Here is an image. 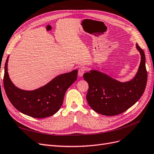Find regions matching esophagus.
Returning <instances> with one entry per match:
<instances>
[{
    "label": "esophagus",
    "instance_id": "obj_1",
    "mask_svg": "<svg viewBox=\"0 0 154 154\" xmlns=\"http://www.w3.org/2000/svg\"><path fill=\"white\" fill-rule=\"evenodd\" d=\"M85 71H86V69L84 68H79V70L78 71V75L80 77H82L83 75V74L84 73V72H85Z\"/></svg>",
    "mask_w": 154,
    "mask_h": 154
}]
</instances>
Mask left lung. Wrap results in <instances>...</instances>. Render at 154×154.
I'll return each mask as SVG.
<instances>
[{"label":"left lung","instance_id":"left-lung-1","mask_svg":"<svg viewBox=\"0 0 154 154\" xmlns=\"http://www.w3.org/2000/svg\"><path fill=\"white\" fill-rule=\"evenodd\" d=\"M141 60L132 80L121 82L102 72L91 70L83 77L89 85L86 99L93 110L106 116H115L127 111L141 98L147 82L145 55L136 44Z\"/></svg>","mask_w":154,"mask_h":154}]
</instances>
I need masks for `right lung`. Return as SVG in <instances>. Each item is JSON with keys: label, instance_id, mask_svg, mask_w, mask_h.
Wrapping results in <instances>:
<instances>
[{"label": "right lung", "instance_id": "right-lung-1", "mask_svg": "<svg viewBox=\"0 0 154 154\" xmlns=\"http://www.w3.org/2000/svg\"><path fill=\"white\" fill-rule=\"evenodd\" d=\"M8 61L4 66V87L9 101L17 110L36 118L52 116L61 108L68 88L77 80V70L57 76L45 86L33 91L17 88L8 73Z\"/></svg>", "mask_w": 154, "mask_h": 154}]
</instances>
